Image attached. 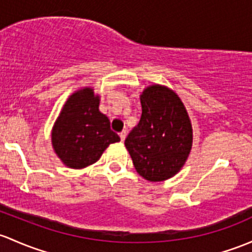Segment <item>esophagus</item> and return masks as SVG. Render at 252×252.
I'll use <instances>...</instances> for the list:
<instances>
[{"label": "esophagus", "instance_id": "1", "mask_svg": "<svg viewBox=\"0 0 252 252\" xmlns=\"http://www.w3.org/2000/svg\"><path fill=\"white\" fill-rule=\"evenodd\" d=\"M119 137H121L122 141H124V140H126V131L123 130L122 133H119Z\"/></svg>", "mask_w": 252, "mask_h": 252}]
</instances>
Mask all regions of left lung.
Returning <instances> with one entry per match:
<instances>
[{
	"label": "left lung",
	"mask_w": 252,
	"mask_h": 252,
	"mask_svg": "<svg viewBox=\"0 0 252 252\" xmlns=\"http://www.w3.org/2000/svg\"><path fill=\"white\" fill-rule=\"evenodd\" d=\"M140 101L141 118L124 145L144 179L164 181L179 173L189 158L192 124L181 99L166 87H147Z\"/></svg>",
	"instance_id": "obj_1"
}]
</instances>
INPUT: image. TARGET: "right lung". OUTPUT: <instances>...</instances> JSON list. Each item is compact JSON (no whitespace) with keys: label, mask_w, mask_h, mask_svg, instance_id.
<instances>
[{"label":"right lung","mask_w":252,"mask_h":252,"mask_svg":"<svg viewBox=\"0 0 252 252\" xmlns=\"http://www.w3.org/2000/svg\"><path fill=\"white\" fill-rule=\"evenodd\" d=\"M100 96L92 88L73 93L63 105L52 130V145L58 157L71 169L97 161L119 136L110 128V119L99 111Z\"/></svg>","instance_id":"obj_1"}]
</instances>
